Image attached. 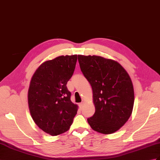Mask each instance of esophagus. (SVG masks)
<instances>
[{"label": "esophagus", "instance_id": "1", "mask_svg": "<svg viewBox=\"0 0 160 160\" xmlns=\"http://www.w3.org/2000/svg\"><path fill=\"white\" fill-rule=\"evenodd\" d=\"M83 105H84L83 102H81V103H79V108H80V109H82V108Z\"/></svg>", "mask_w": 160, "mask_h": 160}]
</instances>
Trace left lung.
<instances>
[{
	"instance_id": "left-lung-1",
	"label": "left lung",
	"mask_w": 160,
	"mask_h": 160,
	"mask_svg": "<svg viewBox=\"0 0 160 160\" xmlns=\"http://www.w3.org/2000/svg\"><path fill=\"white\" fill-rule=\"evenodd\" d=\"M80 69L91 84L95 112L87 121L93 130L109 134L131 116L134 92L132 82L117 61L99 56L78 55Z\"/></svg>"
}]
</instances>
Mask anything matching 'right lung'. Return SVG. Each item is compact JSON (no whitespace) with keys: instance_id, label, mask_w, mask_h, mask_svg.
I'll use <instances>...</instances> for the list:
<instances>
[{"instance_id":"right-lung-1","label":"right lung","mask_w":160,"mask_h":160,"mask_svg":"<svg viewBox=\"0 0 160 160\" xmlns=\"http://www.w3.org/2000/svg\"><path fill=\"white\" fill-rule=\"evenodd\" d=\"M77 55L60 56L41 65L33 75L28 93L35 124L51 136L67 132L77 114L67 83L73 76Z\"/></svg>"}]
</instances>
